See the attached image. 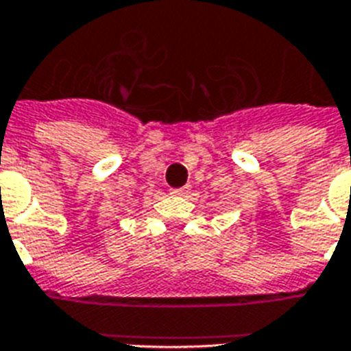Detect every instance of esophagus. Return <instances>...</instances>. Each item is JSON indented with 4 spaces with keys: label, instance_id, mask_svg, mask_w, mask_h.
Here are the masks:
<instances>
[{
    "label": "esophagus",
    "instance_id": "esophagus-1",
    "mask_svg": "<svg viewBox=\"0 0 351 351\" xmlns=\"http://www.w3.org/2000/svg\"><path fill=\"white\" fill-rule=\"evenodd\" d=\"M189 190H190V186H189V184H186V186H183V189L172 190V194L173 195H184V194H186V192H189Z\"/></svg>",
    "mask_w": 351,
    "mask_h": 351
}]
</instances>
